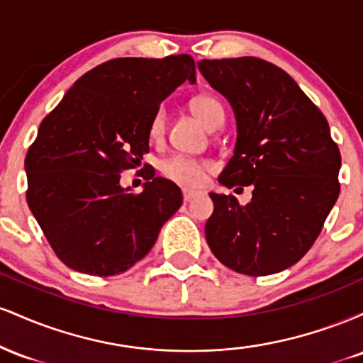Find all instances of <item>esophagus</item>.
I'll return each instance as SVG.
<instances>
[{"label":"esophagus","mask_w":363,"mask_h":363,"mask_svg":"<svg viewBox=\"0 0 363 363\" xmlns=\"http://www.w3.org/2000/svg\"><path fill=\"white\" fill-rule=\"evenodd\" d=\"M198 196H199L198 191H193V189H184V191H182V198H184L186 203L193 201V199L198 198Z\"/></svg>","instance_id":"obj_1"}]
</instances>
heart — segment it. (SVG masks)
I'll list each match as a JSON object with an SVG mask.
<instances>
[{
    "label": "heart",
    "instance_id": "1",
    "mask_svg": "<svg viewBox=\"0 0 363 363\" xmlns=\"http://www.w3.org/2000/svg\"><path fill=\"white\" fill-rule=\"evenodd\" d=\"M191 109L196 114V118L201 121L208 129H213L223 124V107L211 95H198L191 101ZM165 131V111L158 109L150 123V136L153 140H158ZM210 169V164L206 160L186 155H174L164 160L162 164V174L170 181L179 182L182 186L196 187L205 181L206 170Z\"/></svg>",
    "mask_w": 363,
    "mask_h": 363
}]
</instances>
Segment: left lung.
<instances>
[{
    "label": "left lung",
    "instance_id": "1",
    "mask_svg": "<svg viewBox=\"0 0 363 363\" xmlns=\"http://www.w3.org/2000/svg\"><path fill=\"white\" fill-rule=\"evenodd\" d=\"M206 82L230 102L234 157L220 184L252 186V199L210 193L206 242L227 268L264 277L301 261L340 194L341 155L324 114L289 73L259 57L201 60Z\"/></svg>",
    "mask_w": 363,
    "mask_h": 363
}]
</instances>
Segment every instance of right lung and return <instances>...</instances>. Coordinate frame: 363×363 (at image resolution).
Returning <instances> with one entry per match:
<instances>
[{"label":"right lung","instance_id":"right-lung-1","mask_svg":"<svg viewBox=\"0 0 363 363\" xmlns=\"http://www.w3.org/2000/svg\"><path fill=\"white\" fill-rule=\"evenodd\" d=\"M196 82L187 54L118 57L74 82L45 116L25 157L27 203L56 256L74 272L112 277L143 259L182 205L164 177L121 187L150 150V123L181 83Z\"/></svg>","mask_w":363,"mask_h":363}]
</instances>
